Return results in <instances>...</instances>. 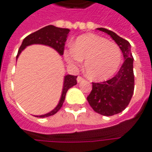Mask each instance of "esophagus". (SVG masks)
I'll list each match as a JSON object with an SVG mask.
<instances>
[{"label":"esophagus","mask_w":152,"mask_h":152,"mask_svg":"<svg viewBox=\"0 0 152 152\" xmlns=\"http://www.w3.org/2000/svg\"><path fill=\"white\" fill-rule=\"evenodd\" d=\"M77 82H80V81H82V80H84V78H83L82 76H78V77H77Z\"/></svg>","instance_id":"34e87169"}]
</instances>
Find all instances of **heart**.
Wrapping results in <instances>:
<instances>
[{
    "instance_id": "obj_1",
    "label": "heart",
    "mask_w": 152,
    "mask_h": 152,
    "mask_svg": "<svg viewBox=\"0 0 152 152\" xmlns=\"http://www.w3.org/2000/svg\"><path fill=\"white\" fill-rule=\"evenodd\" d=\"M66 62L74 67L85 61V72L94 80L108 79L117 72L122 60L118 45L94 34L80 36L73 43L72 48L64 51Z\"/></svg>"
}]
</instances>
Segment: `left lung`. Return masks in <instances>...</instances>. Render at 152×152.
Listing matches in <instances>:
<instances>
[{
    "label": "left lung",
    "instance_id": "8db88e82",
    "mask_svg": "<svg viewBox=\"0 0 152 152\" xmlns=\"http://www.w3.org/2000/svg\"><path fill=\"white\" fill-rule=\"evenodd\" d=\"M111 36L123 53L124 61L117 74L112 79L99 83H92V90L87 100L94 111L102 115L110 116L123 112L130 102L134 89V58L130 44L112 31L98 28Z\"/></svg>",
    "mask_w": 152,
    "mask_h": 152
}]
</instances>
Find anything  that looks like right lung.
I'll list each match as a JSON object with an SVG mask.
<instances>
[{
	"instance_id": "right-lung-1",
	"label": "right lung",
	"mask_w": 152,
	"mask_h": 152,
	"mask_svg": "<svg viewBox=\"0 0 152 152\" xmlns=\"http://www.w3.org/2000/svg\"><path fill=\"white\" fill-rule=\"evenodd\" d=\"M69 31L70 30L67 28H60L54 27L53 25H49V26L41 28L38 31H35L31 34L28 35V37L24 38L21 46L18 50L16 59L18 58V55L20 54L23 50H24L25 48L28 45H33V44H42V45H49V46L53 48L54 50H56L59 53L60 55H63V52H64L65 42H66V37H67V35L69 33ZM76 78H77L76 76L66 75L64 77L63 93H62V96H61V99H60V101L58 106L53 109L52 112H49L45 115H40V116H37V117H48V116L53 115L58 112L59 109L62 107L63 102L65 100V97H66L67 90L70 88H72V86L76 85V83H77Z\"/></svg>"
}]
</instances>
